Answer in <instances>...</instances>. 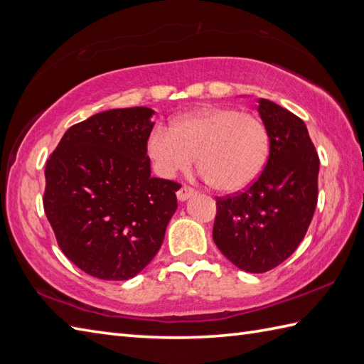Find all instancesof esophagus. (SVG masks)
<instances>
[{
  "mask_svg": "<svg viewBox=\"0 0 364 364\" xmlns=\"http://www.w3.org/2000/svg\"><path fill=\"white\" fill-rule=\"evenodd\" d=\"M196 194V189L194 188H191V186H181L180 188V191L176 192V197H178V200H180V202H186V200L189 198V197H192Z\"/></svg>",
  "mask_w": 364,
  "mask_h": 364,
  "instance_id": "1",
  "label": "esophagus"
}]
</instances>
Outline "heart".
<instances>
[{
	"label": "heart",
	"mask_w": 364,
	"mask_h": 364,
	"mask_svg": "<svg viewBox=\"0 0 364 364\" xmlns=\"http://www.w3.org/2000/svg\"><path fill=\"white\" fill-rule=\"evenodd\" d=\"M146 153L156 172L173 178L194 166L214 189L237 192L257 180L269 156V134L258 117L235 107H205L154 127Z\"/></svg>",
	"instance_id": "b5f03b06"
}]
</instances>
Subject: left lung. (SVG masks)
I'll list each match as a JSON object with an SVG mask.
<instances>
[{
  "label": "left lung",
  "instance_id": "left-lung-1",
  "mask_svg": "<svg viewBox=\"0 0 364 364\" xmlns=\"http://www.w3.org/2000/svg\"><path fill=\"white\" fill-rule=\"evenodd\" d=\"M269 158L244 192L218 197L213 239L239 269L262 274L296 252L318 203L319 156L301 119L259 98Z\"/></svg>",
  "mask_w": 364,
  "mask_h": 364
}]
</instances>
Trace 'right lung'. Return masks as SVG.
<instances>
[{"label": "right lung", "mask_w": 364, "mask_h": 364, "mask_svg": "<svg viewBox=\"0 0 364 364\" xmlns=\"http://www.w3.org/2000/svg\"><path fill=\"white\" fill-rule=\"evenodd\" d=\"M150 107L92 115L70 127L45 167L43 208L60 250L100 280H128L154 258L181 184L153 178Z\"/></svg>", "instance_id": "1"}]
</instances>
